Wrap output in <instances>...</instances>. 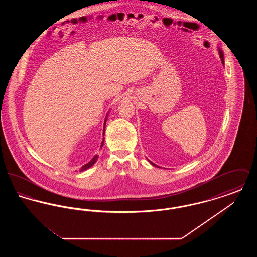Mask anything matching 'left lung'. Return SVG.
Returning a JSON list of instances; mask_svg holds the SVG:
<instances>
[{
	"label": "left lung",
	"mask_w": 257,
	"mask_h": 257,
	"mask_svg": "<svg viewBox=\"0 0 257 257\" xmlns=\"http://www.w3.org/2000/svg\"><path fill=\"white\" fill-rule=\"evenodd\" d=\"M219 54H220V61L222 62V64H224V59H223L224 57H223V53H222V51H221L220 48H219ZM148 161H149V160H148ZM149 163H150L151 165H153V166H156L155 164H153V163H152V162H150V161H149ZM156 167H158V166H156Z\"/></svg>",
	"instance_id": "obj_1"
}]
</instances>
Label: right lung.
<instances>
[{"label":"right lung","instance_id":"right-lung-1","mask_svg":"<svg viewBox=\"0 0 257 257\" xmlns=\"http://www.w3.org/2000/svg\"><path fill=\"white\" fill-rule=\"evenodd\" d=\"M106 121H107V117L105 118V123H104V132H103V134H105V125H106ZM103 145H104V140L102 141V144H101V147H103ZM98 159V155H95L92 159L90 160L87 164H86L85 166H83L82 167V169L80 170V171H86L87 169H89L91 166H93L94 164H95V162L97 161Z\"/></svg>","mask_w":257,"mask_h":257}]
</instances>
